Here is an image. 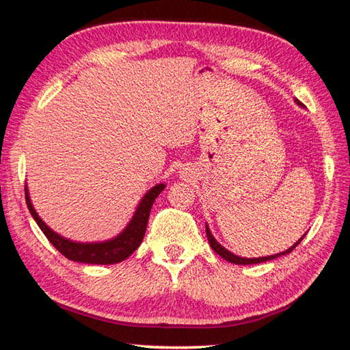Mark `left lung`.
Here are the masks:
<instances>
[{
    "label": "left lung",
    "mask_w": 350,
    "mask_h": 350,
    "mask_svg": "<svg viewBox=\"0 0 350 350\" xmlns=\"http://www.w3.org/2000/svg\"><path fill=\"white\" fill-rule=\"evenodd\" d=\"M297 101V100H296ZM299 103V101H297ZM206 237H208V241H209V244H211V247H212V250H214L215 253H218V255H220L223 259H226V261H229V262H232V264H238V265H247V264H259V262H265V261H271V259H275V258H279V256H282V255H286V253H291L294 249L297 247V244L302 241L304 239V237L299 239V241L294 244V245H291V247L288 249V250H285V252H282V253H278V255H271V256H264V258H241V256H237V255H234V253H230L229 250H226L221 244H218L217 243V239L212 237V234L209 232V228L206 226Z\"/></svg>",
    "instance_id": "1"
}]
</instances>
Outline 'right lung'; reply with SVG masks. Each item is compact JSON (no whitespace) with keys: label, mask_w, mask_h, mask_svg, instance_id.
Listing matches in <instances>:
<instances>
[{"label":"right lung","mask_w":350,"mask_h":350,"mask_svg":"<svg viewBox=\"0 0 350 350\" xmlns=\"http://www.w3.org/2000/svg\"><path fill=\"white\" fill-rule=\"evenodd\" d=\"M163 188H165V185L161 183L150 189L148 193L144 196L138 209L135 212L132 221L129 223L127 228L122 230L118 237L105 243H89V244L74 243V241H70V239L57 235L56 232H53L42 220H40V217L36 214V211L33 209L27 187H25V203H27V208L30 211V214L34 218V221L38 223L40 230H42L44 235L48 238V241H50L65 258L71 259V261H75V262L106 265V264H116V262L124 261L126 258H129L136 249L139 247V244L144 239V235H146L150 209L153 206L154 198L162 193Z\"/></svg>","instance_id":"right-lung-1"}]
</instances>
